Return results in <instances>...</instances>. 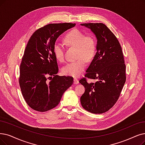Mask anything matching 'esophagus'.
Returning <instances> with one entry per match:
<instances>
[{"mask_svg":"<svg viewBox=\"0 0 145 145\" xmlns=\"http://www.w3.org/2000/svg\"><path fill=\"white\" fill-rule=\"evenodd\" d=\"M78 83H79L78 80L77 78H74V83L75 84H78Z\"/></svg>","mask_w":145,"mask_h":145,"instance_id":"34e87169","label":"esophagus"}]
</instances>
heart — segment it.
<instances>
[{"label":"heart","mask_w":145,"mask_h":145,"mask_svg":"<svg viewBox=\"0 0 145 145\" xmlns=\"http://www.w3.org/2000/svg\"><path fill=\"white\" fill-rule=\"evenodd\" d=\"M65 43L70 47L76 48V61L69 62L62 68V73L66 76L78 77L86 67V62H90L95 56L96 52V41L91 35L85 36L81 31L74 29L69 31L64 37ZM63 45L55 43L53 52L55 58L59 62L64 60Z\"/></svg>","instance_id":"1"}]
</instances>
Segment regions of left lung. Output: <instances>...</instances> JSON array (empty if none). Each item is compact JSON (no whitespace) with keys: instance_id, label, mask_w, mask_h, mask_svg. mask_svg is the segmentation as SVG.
Wrapping results in <instances>:
<instances>
[{"instance_id":"1","label":"left lung","mask_w":145,"mask_h":145,"mask_svg":"<svg viewBox=\"0 0 145 145\" xmlns=\"http://www.w3.org/2000/svg\"><path fill=\"white\" fill-rule=\"evenodd\" d=\"M91 30L97 40L96 54L86 70L85 77L97 80L79 82L85 91L80 97L83 108L93 114H102L117 101L125 82V65L121 45L112 32L102 23L81 24Z\"/></svg>"}]
</instances>
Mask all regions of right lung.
<instances>
[{
  "label": "right lung",
  "instance_id": "1",
  "mask_svg": "<svg viewBox=\"0 0 145 145\" xmlns=\"http://www.w3.org/2000/svg\"><path fill=\"white\" fill-rule=\"evenodd\" d=\"M75 25L72 23L46 25L28 40L20 65L19 83L27 105L35 111L46 112L56 107L63 93L73 84L72 77L56 75L58 67L53 47L60 35Z\"/></svg>",
  "mask_w": 145,
  "mask_h": 145
}]
</instances>
